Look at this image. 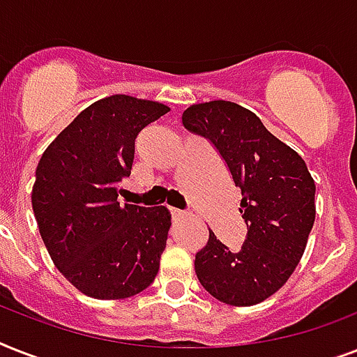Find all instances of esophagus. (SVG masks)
<instances>
[{
  "label": "esophagus",
  "mask_w": 357,
  "mask_h": 357,
  "mask_svg": "<svg viewBox=\"0 0 357 357\" xmlns=\"http://www.w3.org/2000/svg\"><path fill=\"white\" fill-rule=\"evenodd\" d=\"M170 213H172V217L176 218V220H179V218L189 217V213H187V211H181V209H170Z\"/></svg>",
  "instance_id": "1"
}]
</instances>
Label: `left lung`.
<instances>
[{"label": "left lung", "mask_w": 357, "mask_h": 357, "mask_svg": "<svg viewBox=\"0 0 357 357\" xmlns=\"http://www.w3.org/2000/svg\"><path fill=\"white\" fill-rule=\"evenodd\" d=\"M181 122L222 155L243 195L238 211L248 228L238 250L209 229L196 254V276L224 304H259L285 285L304 255L315 222V181L304 159L237 103H195Z\"/></svg>", "instance_id": "8db88e82"}]
</instances>
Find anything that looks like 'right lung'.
Instances as JSON below:
<instances>
[{"label": "right lung", "instance_id": "right-lung-1", "mask_svg": "<svg viewBox=\"0 0 357 357\" xmlns=\"http://www.w3.org/2000/svg\"><path fill=\"white\" fill-rule=\"evenodd\" d=\"M170 111L114 94L81 111L42 153L31 192L40 237L59 272L98 300H122L155 280L172 226L165 206H120L135 139Z\"/></svg>", "mask_w": 357, "mask_h": 357}]
</instances>
